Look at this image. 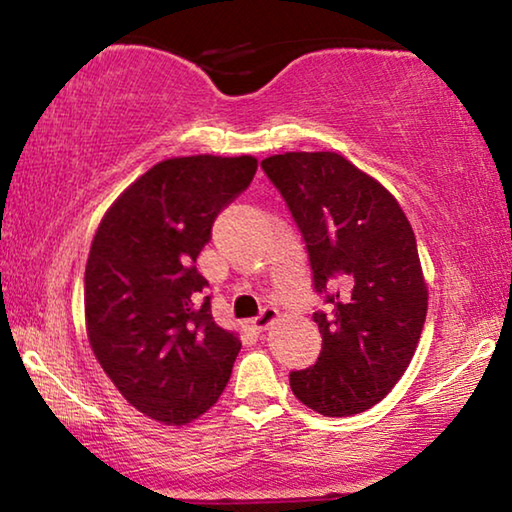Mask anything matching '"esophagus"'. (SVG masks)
Listing matches in <instances>:
<instances>
[{
	"instance_id": "1",
	"label": "esophagus",
	"mask_w": 512,
	"mask_h": 512,
	"mask_svg": "<svg viewBox=\"0 0 512 512\" xmlns=\"http://www.w3.org/2000/svg\"><path fill=\"white\" fill-rule=\"evenodd\" d=\"M275 318H277V309L275 307H264L262 311H259V316L250 320V325H253V329H257V332H262V329L271 325Z\"/></svg>"
}]
</instances>
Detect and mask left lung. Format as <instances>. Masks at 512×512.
<instances>
[{"instance_id":"obj_1","label":"left lung","mask_w":512,"mask_h":512,"mask_svg":"<svg viewBox=\"0 0 512 512\" xmlns=\"http://www.w3.org/2000/svg\"><path fill=\"white\" fill-rule=\"evenodd\" d=\"M307 244L323 350L293 370L291 391L327 418L384 400L418 348L427 318L418 244L400 203L339 153L262 160Z\"/></svg>"}]
</instances>
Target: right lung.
<instances>
[{
  "instance_id": "obj_1",
  "label": "right lung",
  "mask_w": 512,
  "mask_h": 512,
  "mask_svg": "<svg viewBox=\"0 0 512 512\" xmlns=\"http://www.w3.org/2000/svg\"><path fill=\"white\" fill-rule=\"evenodd\" d=\"M255 171L250 155L164 160L112 203L94 235L85 266L92 352L153 420L192 422L228 384L241 341L214 323L196 257Z\"/></svg>"
}]
</instances>
